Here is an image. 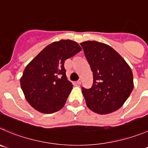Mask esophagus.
Segmentation results:
<instances>
[{"label":"esophagus","instance_id":"esophagus-1","mask_svg":"<svg viewBox=\"0 0 148 148\" xmlns=\"http://www.w3.org/2000/svg\"><path fill=\"white\" fill-rule=\"evenodd\" d=\"M81 82H82V79H79V80H77V85H81Z\"/></svg>","mask_w":148,"mask_h":148}]
</instances>
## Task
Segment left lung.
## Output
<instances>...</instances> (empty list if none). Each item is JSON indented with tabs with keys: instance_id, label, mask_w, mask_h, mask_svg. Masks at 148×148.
Returning <instances> with one entry per match:
<instances>
[{
	"instance_id": "8db88e82",
	"label": "left lung",
	"mask_w": 148,
	"mask_h": 148,
	"mask_svg": "<svg viewBox=\"0 0 148 148\" xmlns=\"http://www.w3.org/2000/svg\"><path fill=\"white\" fill-rule=\"evenodd\" d=\"M93 72L90 89L82 88L88 108L98 114L121 108L134 88L130 66L113 48L103 43L87 41L80 44Z\"/></svg>"
}]
</instances>
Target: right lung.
<instances>
[{"label":"right lung","instance_id":"obj_1","mask_svg":"<svg viewBox=\"0 0 148 148\" xmlns=\"http://www.w3.org/2000/svg\"><path fill=\"white\" fill-rule=\"evenodd\" d=\"M81 50L76 41L62 39L47 45L27 64L20 85L30 106L48 114L63 108L73 87L66 77L65 60Z\"/></svg>","mask_w":148,"mask_h":148}]
</instances>
